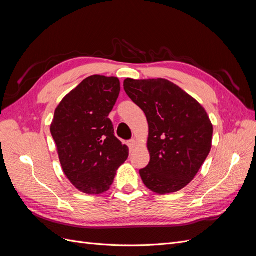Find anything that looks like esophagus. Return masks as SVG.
Listing matches in <instances>:
<instances>
[{
    "mask_svg": "<svg viewBox=\"0 0 256 256\" xmlns=\"http://www.w3.org/2000/svg\"><path fill=\"white\" fill-rule=\"evenodd\" d=\"M136 141L134 140V138H131V140H129V141H128V146H129V148H134V147L136 146Z\"/></svg>",
    "mask_w": 256,
    "mask_h": 256,
    "instance_id": "obj_1",
    "label": "esophagus"
}]
</instances>
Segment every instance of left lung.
<instances>
[{
    "label": "left lung",
    "instance_id": "1",
    "mask_svg": "<svg viewBox=\"0 0 256 256\" xmlns=\"http://www.w3.org/2000/svg\"><path fill=\"white\" fill-rule=\"evenodd\" d=\"M124 90L148 122L150 161L140 170L144 184L158 194L184 188L212 150V125L194 98L166 79L124 81Z\"/></svg>",
    "mask_w": 256,
    "mask_h": 256
}]
</instances>
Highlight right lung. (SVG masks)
I'll list each match as a JSON object with an SVG mask.
<instances>
[{
  "label": "right lung",
  "instance_id": "add662e5",
  "mask_svg": "<svg viewBox=\"0 0 256 256\" xmlns=\"http://www.w3.org/2000/svg\"><path fill=\"white\" fill-rule=\"evenodd\" d=\"M120 92L115 76H90L62 100L51 134L62 168L74 187L88 194L110 189L129 150L114 134L108 118Z\"/></svg>",
  "mask_w": 256,
  "mask_h": 256
}]
</instances>
